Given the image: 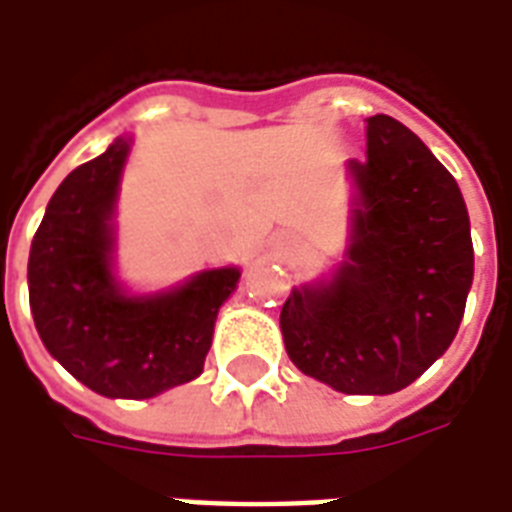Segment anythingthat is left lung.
<instances>
[{
  "label": "left lung",
  "instance_id": "left-lung-1",
  "mask_svg": "<svg viewBox=\"0 0 512 512\" xmlns=\"http://www.w3.org/2000/svg\"><path fill=\"white\" fill-rule=\"evenodd\" d=\"M367 158L345 175L348 238L321 279L279 315L290 362L343 395L414 384L458 334L474 279L469 211L458 183L395 117H367Z\"/></svg>",
  "mask_w": 512,
  "mask_h": 512
}]
</instances>
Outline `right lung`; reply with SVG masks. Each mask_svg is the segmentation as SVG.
Segmentation results:
<instances>
[{
	"instance_id": "obj_1",
	"label": "right lung",
	"mask_w": 512,
	"mask_h": 512,
	"mask_svg": "<svg viewBox=\"0 0 512 512\" xmlns=\"http://www.w3.org/2000/svg\"><path fill=\"white\" fill-rule=\"evenodd\" d=\"M134 136H117L62 180L29 249V307L40 340L104 397L147 400L202 373L241 268H205L136 293L117 277V200Z\"/></svg>"
}]
</instances>
